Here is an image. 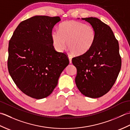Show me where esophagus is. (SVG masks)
I'll use <instances>...</instances> for the list:
<instances>
[{"label":"esophagus","mask_w":130,"mask_h":130,"mask_svg":"<svg viewBox=\"0 0 130 130\" xmlns=\"http://www.w3.org/2000/svg\"><path fill=\"white\" fill-rule=\"evenodd\" d=\"M68 58H69V60H70V63H72V57L71 56V55H68Z\"/></svg>","instance_id":"esophagus-1"}]
</instances>
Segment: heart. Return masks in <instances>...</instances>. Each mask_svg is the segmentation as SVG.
Here are the masks:
<instances>
[{
    "instance_id": "heart-1",
    "label": "heart",
    "mask_w": 130,
    "mask_h": 130,
    "mask_svg": "<svg viewBox=\"0 0 130 130\" xmlns=\"http://www.w3.org/2000/svg\"><path fill=\"white\" fill-rule=\"evenodd\" d=\"M53 44L58 52L65 49L66 41L68 49L72 54L80 55L91 48L96 39V32L93 26L78 22L67 21L59 26V31L51 32Z\"/></svg>"
}]
</instances>
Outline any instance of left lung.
Segmentation results:
<instances>
[{"instance_id":"1","label":"left lung","mask_w":130,"mask_h":130,"mask_svg":"<svg viewBox=\"0 0 130 130\" xmlns=\"http://www.w3.org/2000/svg\"><path fill=\"white\" fill-rule=\"evenodd\" d=\"M94 27L96 39L88 52L73 58L77 69L75 83L85 96L98 98L107 94L121 68L118 41L109 26L95 17L84 18Z\"/></svg>"}]
</instances>
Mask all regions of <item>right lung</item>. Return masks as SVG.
<instances>
[{"mask_svg":"<svg viewBox=\"0 0 130 130\" xmlns=\"http://www.w3.org/2000/svg\"><path fill=\"white\" fill-rule=\"evenodd\" d=\"M59 17L35 15L21 22L9 42L8 69L21 91L36 99L48 96L69 64L67 55L55 51L51 38Z\"/></svg>","mask_w":130,"mask_h":130,"instance_id":"obj_1","label":"right lung"}]
</instances>
